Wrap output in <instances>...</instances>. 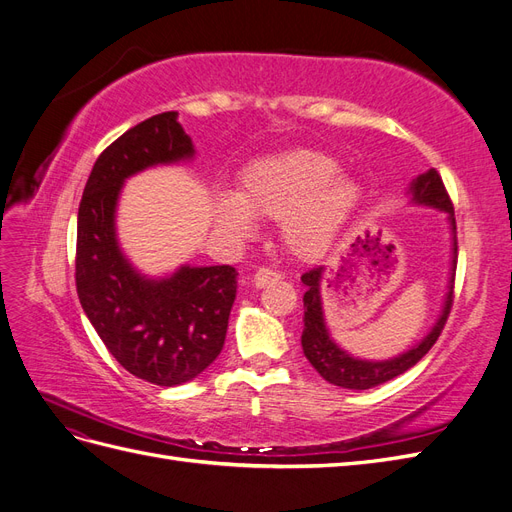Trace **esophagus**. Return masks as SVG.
I'll return each mask as SVG.
<instances>
[{
	"label": "esophagus",
	"instance_id": "esophagus-1",
	"mask_svg": "<svg viewBox=\"0 0 512 512\" xmlns=\"http://www.w3.org/2000/svg\"><path fill=\"white\" fill-rule=\"evenodd\" d=\"M282 273L280 271H275V269H271V267H262V269H258L256 271V275H254V284H256V288H265L267 284H271V282H277V280H282Z\"/></svg>",
	"mask_w": 512,
	"mask_h": 512
}]
</instances>
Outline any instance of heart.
<instances>
[{
    "instance_id": "heart-1",
    "label": "heart",
    "mask_w": 512,
    "mask_h": 512,
    "mask_svg": "<svg viewBox=\"0 0 512 512\" xmlns=\"http://www.w3.org/2000/svg\"><path fill=\"white\" fill-rule=\"evenodd\" d=\"M359 198L361 185L339 175L333 158L299 149L245 166L239 194L215 198V218L237 235L252 228V215L282 222L288 250L314 260L333 245Z\"/></svg>"
}]
</instances>
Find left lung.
Masks as SVG:
<instances>
[{
    "mask_svg": "<svg viewBox=\"0 0 512 512\" xmlns=\"http://www.w3.org/2000/svg\"><path fill=\"white\" fill-rule=\"evenodd\" d=\"M410 190L414 196V203L446 211L448 220H451L453 232L457 230L453 200H451V196H448V192L444 188V181L436 168H431L425 175L416 177ZM453 241H455L453 254L457 256V237H453ZM455 265H457V260L453 258V271H455ZM322 271H324L322 267H316V269L301 275V282L307 286V292L303 294L305 327H303V335H301V346H303L307 361L314 365V369L327 382H331L335 386H342V389H352V391L374 389V386L389 382V380L404 374V371H408L410 367H414L431 350V346L438 342V337L446 324V318H448V314H451V307H453L455 273L451 275V284H448V294H446L442 316L438 318L436 327L429 331V335L423 339L421 344L414 346L412 350H408L404 354L395 356V359H391V361H361V359H354V356L346 354L329 337L327 324H324V316H322V301H320Z\"/></svg>",
    "mask_w": 512,
    "mask_h": 512,
    "instance_id": "8db88e82",
    "label": "left lung"
}]
</instances>
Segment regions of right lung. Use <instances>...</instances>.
<instances>
[{
    "mask_svg": "<svg viewBox=\"0 0 512 512\" xmlns=\"http://www.w3.org/2000/svg\"><path fill=\"white\" fill-rule=\"evenodd\" d=\"M192 156L175 111L141 121L100 153L76 224L74 277L89 322L123 369L158 386L196 378L222 352L237 271L181 267L164 280H147L119 250L115 207L130 175Z\"/></svg>",
    "mask_w": 512,
    "mask_h": 512,
    "instance_id": "right-lung-1",
    "label": "right lung"
}]
</instances>
